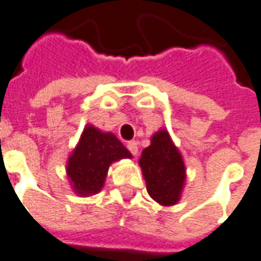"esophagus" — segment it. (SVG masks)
Wrapping results in <instances>:
<instances>
[{
	"label": "esophagus",
	"mask_w": 261,
	"mask_h": 261,
	"mask_svg": "<svg viewBox=\"0 0 261 261\" xmlns=\"http://www.w3.org/2000/svg\"><path fill=\"white\" fill-rule=\"evenodd\" d=\"M127 148H128V151H130L133 155H137V153H138V144H137L136 141L127 142Z\"/></svg>",
	"instance_id": "esophagus-1"
}]
</instances>
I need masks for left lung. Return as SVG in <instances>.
Wrapping results in <instances>:
<instances>
[{
  "label": "left lung",
  "mask_w": 261,
  "mask_h": 261,
  "mask_svg": "<svg viewBox=\"0 0 261 261\" xmlns=\"http://www.w3.org/2000/svg\"><path fill=\"white\" fill-rule=\"evenodd\" d=\"M138 164L147 183L148 194L155 201L169 207L180 200L186 168L168 131L159 130L153 134L151 145L142 151Z\"/></svg>",
  "instance_id": "8db88e82"
}]
</instances>
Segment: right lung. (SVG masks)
I'll return each instance as SVG.
<instances>
[{
    "label": "right lung",
    "mask_w": 261,
    "mask_h": 261,
    "mask_svg": "<svg viewBox=\"0 0 261 261\" xmlns=\"http://www.w3.org/2000/svg\"><path fill=\"white\" fill-rule=\"evenodd\" d=\"M124 158H131V153L117 137L88 124L67 162V175L74 192L82 197L99 193L109 166Z\"/></svg>",
    "instance_id": "add662e5"
}]
</instances>
